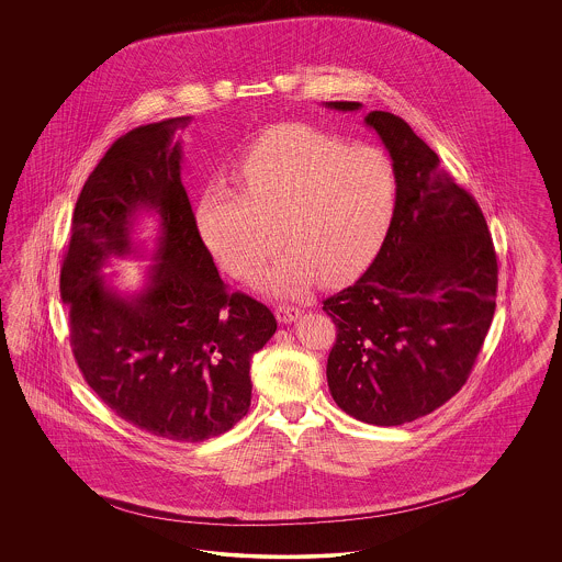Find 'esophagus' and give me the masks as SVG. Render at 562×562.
Segmentation results:
<instances>
[{"label": "esophagus", "mask_w": 562, "mask_h": 562, "mask_svg": "<svg viewBox=\"0 0 562 562\" xmlns=\"http://www.w3.org/2000/svg\"><path fill=\"white\" fill-rule=\"evenodd\" d=\"M299 316H301V310L294 307V305H278L276 307V318H278V322H282V324H291Z\"/></svg>", "instance_id": "34e87169"}]
</instances>
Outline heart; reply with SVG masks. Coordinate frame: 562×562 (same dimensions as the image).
<instances>
[{
  "label": "heart",
  "instance_id": "obj_1",
  "mask_svg": "<svg viewBox=\"0 0 562 562\" xmlns=\"http://www.w3.org/2000/svg\"><path fill=\"white\" fill-rule=\"evenodd\" d=\"M246 193L214 183L195 206V227L214 259L246 278L276 248L278 221L289 246L255 284L299 296L318 278L339 284L369 266L396 209V170L371 145L303 124L263 134L238 161Z\"/></svg>",
  "mask_w": 562,
  "mask_h": 562
}]
</instances>
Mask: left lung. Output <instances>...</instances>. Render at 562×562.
Masks as SVG:
<instances>
[{
    "label": "left lung",
    "instance_id": "8db88e82",
    "mask_svg": "<svg viewBox=\"0 0 562 562\" xmlns=\"http://www.w3.org/2000/svg\"><path fill=\"white\" fill-rule=\"evenodd\" d=\"M364 124L394 164L396 209L371 268L324 301L337 326L326 379L353 419L402 426L465 383L495 314L497 257L476 200L428 143L387 111H371Z\"/></svg>",
    "mask_w": 562,
    "mask_h": 562
}]
</instances>
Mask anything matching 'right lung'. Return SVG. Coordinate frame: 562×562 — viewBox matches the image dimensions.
Here are the masks:
<instances>
[{
  "instance_id": "1",
  "label": "right lung",
  "mask_w": 562,
  "mask_h": 562,
  "mask_svg": "<svg viewBox=\"0 0 562 562\" xmlns=\"http://www.w3.org/2000/svg\"><path fill=\"white\" fill-rule=\"evenodd\" d=\"M189 115L120 136L83 183L60 268L71 348L109 408L154 436L202 442L248 413L250 360L278 324L248 294L227 293L198 234L181 183ZM157 216L155 248L135 240ZM151 256L144 286L124 294L102 269L111 258Z\"/></svg>"
}]
</instances>
